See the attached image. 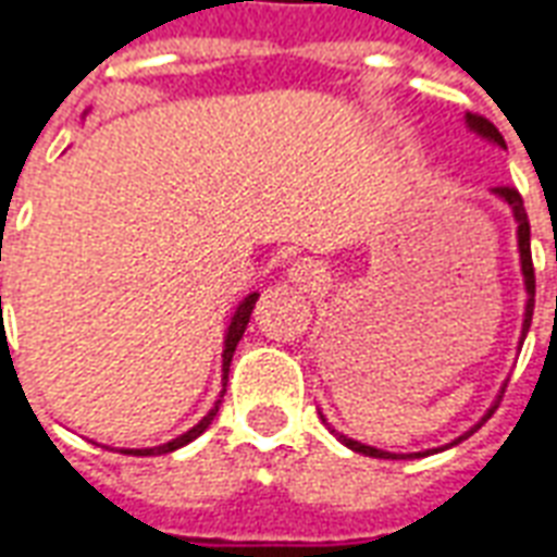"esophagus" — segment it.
<instances>
[{"label":"esophagus","mask_w":557,"mask_h":557,"mask_svg":"<svg viewBox=\"0 0 557 557\" xmlns=\"http://www.w3.org/2000/svg\"><path fill=\"white\" fill-rule=\"evenodd\" d=\"M289 280L298 286H315L324 280V265L315 259H298V262H292Z\"/></svg>","instance_id":"34e87169"}]
</instances>
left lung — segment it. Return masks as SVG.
<instances>
[{"instance_id":"8db88e82","label":"left lung","mask_w":557,"mask_h":557,"mask_svg":"<svg viewBox=\"0 0 557 557\" xmlns=\"http://www.w3.org/2000/svg\"><path fill=\"white\" fill-rule=\"evenodd\" d=\"M467 126L475 135H481L484 141L496 144V147H502L505 150V138H502V132L493 126V123L487 121V117H478V114H467ZM493 195L498 197V200H505V203L510 206V212H513V221H517V247H520V271H522V283H525V315H522V336H520V345L525 342V333H529L531 327V315H534V265H531V226H529V215H525V206H522V197L517 188H510V185H498V188H493ZM508 386V383H505ZM505 386L498 389L496 401L490 405V410L481 419H478L475 425L469 428V431H463V434L457 436V440H451L448 446H440V448H428V451H413V455H393V451H383V448H374V446H366V443H357V440H351V436L345 434H333L339 436L342 446H348L351 451H357V455H366V457H383V460H401V457H425V455H436V451H443V448H451L457 446V443H463L467 436H472L478 431V428L487 422L490 416L496 413L498 401H502V393H505ZM324 419V416H321Z\"/></svg>"}]
</instances>
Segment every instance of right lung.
<instances>
[{
    "instance_id": "right-lung-1",
    "label": "right lung",
    "mask_w": 557,
    "mask_h": 557,
    "mask_svg": "<svg viewBox=\"0 0 557 557\" xmlns=\"http://www.w3.org/2000/svg\"><path fill=\"white\" fill-rule=\"evenodd\" d=\"M257 298H259V292H250V295H247V298L236 307L233 319H230V327H226V336H224V354H221V357H224V389H221V395H218L215 407H212V410H209V413H206L195 428H191V431H185V434H180L176 440H171V443H164V446H156V448H121L123 455H135V457L168 455V451H176V448L188 446L191 440H197V436L203 434L206 428L212 425V419L218 416V407H221V398H224L226 393V372H230V362H233L238 339L245 336V327H247V321H250V312H253V307H257Z\"/></svg>"
}]
</instances>
